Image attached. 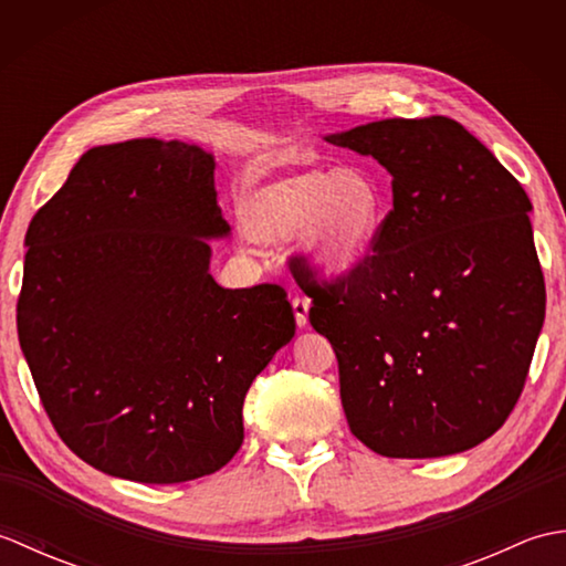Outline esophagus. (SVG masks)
<instances>
[{"label": "esophagus", "instance_id": "34e87169", "mask_svg": "<svg viewBox=\"0 0 566 566\" xmlns=\"http://www.w3.org/2000/svg\"><path fill=\"white\" fill-rule=\"evenodd\" d=\"M292 308H294L296 326L306 328V323H308V298L304 294H294L292 296Z\"/></svg>", "mask_w": 566, "mask_h": 566}]
</instances>
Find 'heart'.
<instances>
[{
  "instance_id": "1",
  "label": "heart",
  "mask_w": 566,
  "mask_h": 566,
  "mask_svg": "<svg viewBox=\"0 0 566 566\" xmlns=\"http://www.w3.org/2000/svg\"><path fill=\"white\" fill-rule=\"evenodd\" d=\"M387 195L365 167L304 170L250 191L243 203L248 231L274 243L306 238L331 274L355 270L387 221Z\"/></svg>"
}]
</instances>
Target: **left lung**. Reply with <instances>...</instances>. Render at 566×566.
<instances>
[{"label":"left lung","mask_w":566,"mask_h":566,"mask_svg":"<svg viewBox=\"0 0 566 566\" xmlns=\"http://www.w3.org/2000/svg\"><path fill=\"white\" fill-rule=\"evenodd\" d=\"M328 143L391 175L394 209L355 270L311 290L353 436L384 457L464 452L506 423L545 321L533 203L448 116L384 118Z\"/></svg>","instance_id":"obj_1"}]
</instances>
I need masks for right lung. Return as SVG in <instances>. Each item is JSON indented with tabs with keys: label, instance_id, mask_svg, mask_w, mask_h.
<instances>
[{
	"label": "right lung",
	"instance_id": "1",
	"mask_svg": "<svg viewBox=\"0 0 566 566\" xmlns=\"http://www.w3.org/2000/svg\"><path fill=\"white\" fill-rule=\"evenodd\" d=\"M213 155L134 138L87 150L33 216L17 328L57 436L104 474L179 484L243 444L252 379L294 338L280 284L223 290Z\"/></svg>",
	"mask_w": 566,
	"mask_h": 566
}]
</instances>
